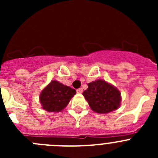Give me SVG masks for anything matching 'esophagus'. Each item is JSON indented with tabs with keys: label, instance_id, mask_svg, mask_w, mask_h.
<instances>
[{
	"label": "esophagus",
	"instance_id": "esophagus-1",
	"mask_svg": "<svg viewBox=\"0 0 158 158\" xmlns=\"http://www.w3.org/2000/svg\"><path fill=\"white\" fill-rule=\"evenodd\" d=\"M82 92H83V89H82V88L77 89V93H82Z\"/></svg>",
	"mask_w": 158,
	"mask_h": 158
}]
</instances>
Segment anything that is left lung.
<instances>
[{"label":"left lung","instance_id":"left-lung-1","mask_svg":"<svg viewBox=\"0 0 158 158\" xmlns=\"http://www.w3.org/2000/svg\"><path fill=\"white\" fill-rule=\"evenodd\" d=\"M85 100L93 111L107 114L118 109L121 95L118 89L104 80H96L88 84V89L83 93Z\"/></svg>","mask_w":158,"mask_h":158}]
</instances>
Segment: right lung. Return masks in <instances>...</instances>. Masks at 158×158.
<instances>
[{"instance_id": "right-lung-1", "label": "right lung", "mask_w": 158, "mask_h": 158, "mask_svg": "<svg viewBox=\"0 0 158 158\" xmlns=\"http://www.w3.org/2000/svg\"><path fill=\"white\" fill-rule=\"evenodd\" d=\"M76 90L57 81H52L40 93L42 107L47 111L59 112L68 105Z\"/></svg>"}]
</instances>
